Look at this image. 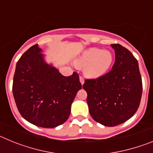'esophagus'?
I'll return each mask as SVG.
<instances>
[{
  "label": "esophagus",
  "mask_w": 153,
  "mask_h": 153,
  "mask_svg": "<svg viewBox=\"0 0 153 153\" xmlns=\"http://www.w3.org/2000/svg\"><path fill=\"white\" fill-rule=\"evenodd\" d=\"M79 82H80V83L82 85H83V83H84V79H83V78L82 76H79Z\"/></svg>",
  "instance_id": "1"
}]
</instances>
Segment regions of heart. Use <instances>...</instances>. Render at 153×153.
Returning <instances> with one entry per match:
<instances>
[{
    "instance_id": "heart-1",
    "label": "heart",
    "mask_w": 153,
    "mask_h": 153,
    "mask_svg": "<svg viewBox=\"0 0 153 153\" xmlns=\"http://www.w3.org/2000/svg\"><path fill=\"white\" fill-rule=\"evenodd\" d=\"M74 62L77 67H84L83 72L86 76L90 79H97L106 74L111 67L113 56L109 51L90 47L81 53Z\"/></svg>"
}]
</instances>
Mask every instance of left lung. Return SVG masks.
Listing matches in <instances>:
<instances>
[{
  "instance_id": "8db88e82",
  "label": "left lung",
  "mask_w": 153,
  "mask_h": 153,
  "mask_svg": "<svg viewBox=\"0 0 153 153\" xmlns=\"http://www.w3.org/2000/svg\"><path fill=\"white\" fill-rule=\"evenodd\" d=\"M116 60L112 70L101 77L86 79L83 88L92 118L106 126H116L137 111L143 93L139 64L129 51L111 44Z\"/></svg>"
}]
</instances>
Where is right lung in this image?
<instances>
[{"mask_svg": "<svg viewBox=\"0 0 153 153\" xmlns=\"http://www.w3.org/2000/svg\"><path fill=\"white\" fill-rule=\"evenodd\" d=\"M42 53L35 44L19 59L13 95L23 118L36 126L54 128L68 120L72 102L82 86L76 73L62 75L46 61Z\"/></svg>", "mask_w": 153, "mask_h": 153, "instance_id": "1", "label": "right lung"}]
</instances>
